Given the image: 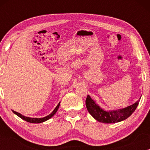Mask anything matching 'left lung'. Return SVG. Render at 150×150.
<instances>
[{"mask_svg": "<svg viewBox=\"0 0 150 150\" xmlns=\"http://www.w3.org/2000/svg\"><path fill=\"white\" fill-rule=\"evenodd\" d=\"M139 100L140 99L128 107L113 111H106L102 109L89 96H87L86 98L85 103L88 111L94 119L104 124H112L121 122L129 117L137 108Z\"/></svg>", "mask_w": 150, "mask_h": 150, "instance_id": "left-lung-1", "label": "left lung"}]
</instances>
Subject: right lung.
<instances>
[{
    "label": "right lung",
    "mask_w": 150,
    "mask_h": 150,
    "mask_svg": "<svg viewBox=\"0 0 150 150\" xmlns=\"http://www.w3.org/2000/svg\"><path fill=\"white\" fill-rule=\"evenodd\" d=\"M59 106H60V102L58 104V105L57 106V107L54 108V110L51 112V113L49 115L46 116V117H44L43 118H31V117H25V116H23L22 115H21L19 112H16L13 110V113H15L16 115H17L18 117H20V118L22 119V120H24V121H26V122H30V123H33V124H38V123H42V122H44L45 121L49 120V119L52 117L56 113V112L57 111V110H58V108L59 107Z\"/></svg>",
    "instance_id": "add662e5"
}]
</instances>
